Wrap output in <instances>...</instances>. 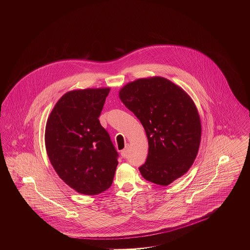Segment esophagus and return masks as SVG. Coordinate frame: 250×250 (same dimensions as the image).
<instances>
[{
  "instance_id": "34e87169",
  "label": "esophagus",
  "mask_w": 250,
  "mask_h": 250,
  "mask_svg": "<svg viewBox=\"0 0 250 250\" xmlns=\"http://www.w3.org/2000/svg\"><path fill=\"white\" fill-rule=\"evenodd\" d=\"M127 154H128V148H127V147H125L124 150L121 151V155H122L123 157H126Z\"/></svg>"
}]
</instances>
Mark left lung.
Instances as JSON below:
<instances>
[{
  "label": "left lung",
  "mask_w": 250,
  "mask_h": 250,
  "mask_svg": "<svg viewBox=\"0 0 250 250\" xmlns=\"http://www.w3.org/2000/svg\"><path fill=\"white\" fill-rule=\"evenodd\" d=\"M119 97L146 132L148 156L139 167L143 178L167 186L187 173L202 138L201 118L190 96L165 78L150 77L125 85Z\"/></svg>",
  "instance_id": "1"
}]
</instances>
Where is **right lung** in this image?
<instances>
[{
    "instance_id": "obj_1",
    "label": "right lung",
    "mask_w": 250,
    "mask_h": 250,
    "mask_svg": "<svg viewBox=\"0 0 250 250\" xmlns=\"http://www.w3.org/2000/svg\"><path fill=\"white\" fill-rule=\"evenodd\" d=\"M110 88L73 90L48 116L45 145L60 178L78 193L97 195L112 184L118 154L98 117Z\"/></svg>"
}]
</instances>
